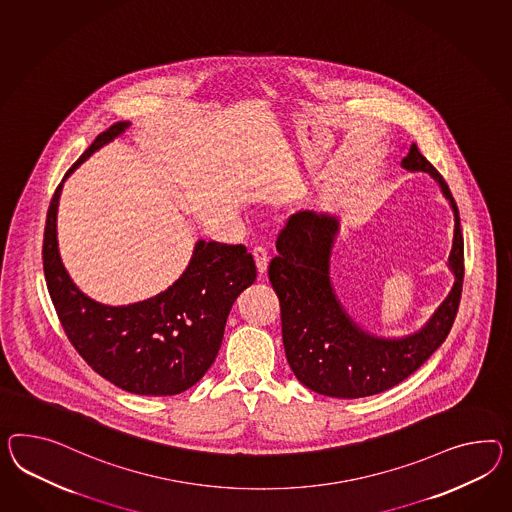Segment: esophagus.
Instances as JSON below:
<instances>
[{
	"instance_id": "34e87169",
	"label": "esophagus",
	"mask_w": 512,
	"mask_h": 512,
	"mask_svg": "<svg viewBox=\"0 0 512 512\" xmlns=\"http://www.w3.org/2000/svg\"><path fill=\"white\" fill-rule=\"evenodd\" d=\"M252 256H254V262H256V267H258V273H265V269L269 265L267 250L263 249V247H254L252 249Z\"/></svg>"
}]
</instances>
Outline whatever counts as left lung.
Instances as JSON below:
<instances>
[{"instance_id":"obj_1","label":"left lung","mask_w":512,"mask_h":512,"mask_svg":"<svg viewBox=\"0 0 512 512\" xmlns=\"http://www.w3.org/2000/svg\"><path fill=\"white\" fill-rule=\"evenodd\" d=\"M407 171L429 172L442 187L453 213L455 234L449 267L455 284L427 325L399 340H386L358 327L330 284L328 260L338 219L327 213L297 211L276 237L269 280L280 301L282 340L289 367L317 394L356 399L394 388L446 341L459 310L464 280V239L457 202L431 161L410 145L401 161Z\"/></svg>"}]
</instances>
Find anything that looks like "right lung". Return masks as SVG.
<instances>
[{"instance_id": "obj_1", "label": "right lung", "mask_w": 512, "mask_h": 512, "mask_svg": "<svg viewBox=\"0 0 512 512\" xmlns=\"http://www.w3.org/2000/svg\"><path fill=\"white\" fill-rule=\"evenodd\" d=\"M128 126L115 122L100 133L63 182ZM63 182L46 215L42 262L66 338L98 375L130 394H182L215 362L232 304L256 280L252 254L243 245L198 241L184 275L171 288L143 302L105 306L76 288L59 258L55 221Z\"/></svg>"}]
</instances>
